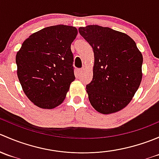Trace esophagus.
Segmentation results:
<instances>
[{
  "mask_svg": "<svg viewBox=\"0 0 159 159\" xmlns=\"http://www.w3.org/2000/svg\"><path fill=\"white\" fill-rule=\"evenodd\" d=\"M83 72V69L82 68H81V69H78V75H81V73H82Z\"/></svg>",
  "mask_w": 159,
  "mask_h": 159,
  "instance_id": "34e87169",
  "label": "esophagus"
}]
</instances>
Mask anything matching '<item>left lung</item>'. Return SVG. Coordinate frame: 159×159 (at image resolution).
<instances>
[{"label": "left lung", "mask_w": 159, "mask_h": 159, "mask_svg": "<svg viewBox=\"0 0 159 159\" xmlns=\"http://www.w3.org/2000/svg\"><path fill=\"white\" fill-rule=\"evenodd\" d=\"M94 54L92 81L86 85L90 103L102 114L127 106L141 84L143 57L125 33L98 25L78 28Z\"/></svg>", "instance_id": "8db88e82"}]
</instances>
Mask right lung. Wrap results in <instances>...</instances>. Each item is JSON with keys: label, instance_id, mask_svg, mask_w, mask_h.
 Returning a JSON list of instances; mask_svg holds the SVG:
<instances>
[{"label": "right lung", "instance_id": "1", "mask_svg": "<svg viewBox=\"0 0 159 159\" xmlns=\"http://www.w3.org/2000/svg\"><path fill=\"white\" fill-rule=\"evenodd\" d=\"M76 28L55 25L32 34L16 55L17 77L31 102L51 109L63 102L75 79L70 44Z\"/></svg>", "mask_w": 159, "mask_h": 159}]
</instances>
